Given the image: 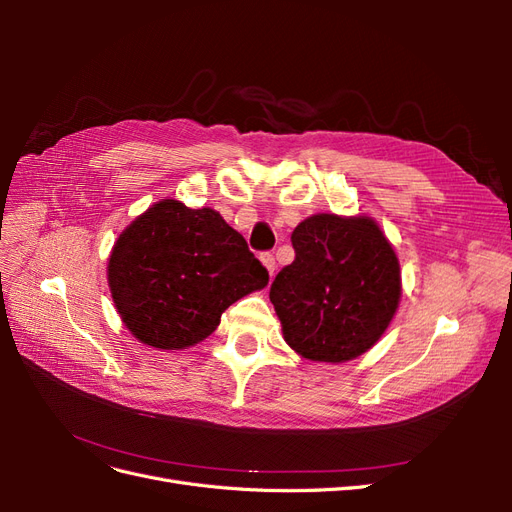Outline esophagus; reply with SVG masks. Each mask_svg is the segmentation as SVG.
Segmentation results:
<instances>
[{
	"instance_id": "obj_1",
	"label": "esophagus",
	"mask_w": 512,
	"mask_h": 512,
	"mask_svg": "<svg viewBox=\"0 0 512 512\" xmlns=\"http://www.w3.org/2000/svg\"><path fill=\"white\" fill-rule=\"evenodd\" d=\"M260 260H262V265H265L267 267V271H269V275L273 277L275 275V258H273V254H262L260 256Z\"/></svg>"
}]
</instances>
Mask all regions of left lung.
Here are the masks:
<instances>
[{"label": "left lung", "mask_w": 512, "mask_h": 512, "mask_svg": "<svg viewBox=\"0 0 512 512\" xmlns=\"http://www.w3.org/2000/svg\"><path fill=\"white\" fill-rule=\"evenodd\" d=\"M294 260L269 299L286 344L309 361L344 363L374 346L401 297L399 260L367 218L318 213L292 232Z\"/></svg>", "instance_id": "1"}]
</instances>
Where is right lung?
I'll list each match as a JSON object with an SVG mask.
<instances>
[{
  "label": "right lung",
  "mask_w": 512,
  "mask_h": 512,
  "mask_svg": "<svg viewBox=\"0 0 512 512\" xmlns=\"http://www.w3.org/2000/svg\"><path fill=\"white\" fill-rule=\"evenodd\" d=\"M106 273L123 324L160 350L203 342L226 307L269 284L267 269L218 211L173 198L121 232Z\"/></svg>",
  "instance_id": "right-lung-1"
}]
</instances>
